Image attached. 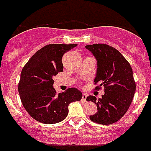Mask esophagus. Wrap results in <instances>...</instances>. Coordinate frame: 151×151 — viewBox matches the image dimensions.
<instances>
[{"label": "esophagus", "instance_id": "1", "mask_svg": "<svg viewBox=\"0 0 151 151\" xmlns=\"http://www.w3.org/2000/svg\"><path fill=\"white\" fill-rule=\"evenodd\" d=\"M87 99V94H85V93H83L82 94V97H81V101L82 102H85Z\"/></svg>", "mask_w": 151, "mask_h": 151}]
</instances>
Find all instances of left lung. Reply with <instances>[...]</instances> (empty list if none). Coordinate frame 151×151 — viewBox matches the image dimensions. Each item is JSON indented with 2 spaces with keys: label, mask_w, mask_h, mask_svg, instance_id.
Listing matches in <instances>:
<instances>
[{
  "label": "left lung",
  "mask_w": 151,
  "mask_h": 151,
  "mask_svg": "<svg viewBox=\"0 0 151 151\" xmlns=\"http://www.w3.org/2000/svg\"><path fill=\"white\" fill-rule=\"evenodd\" d=\"M86 48L97 60V72L94 79L95 90L104 87L105 94L96 99L89 96L97 106V112L90 116L93 122L109 125L119 121L130 106L135 92V82L129 63L114 47L106 44H93Z\"/></svg>",
  "instance_id": "8db88e82"
}]
</instances>
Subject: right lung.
Segmentation results:
<instances>
[{
    "label": "right lung",
    "instance_id": "1",
    "mask_svg": "<svg viewBox=\"0 0 151 151\" xmlns=\"http://www.w3.org/2000/svg\"><path fill=\"white\" fill-rule=\"evenodd\" d=\"M77 44H49L33 55L24 65L19 83V95L27 113L36 121L52 124L68 114L70 103L80 101L82 93L75 88L57 93L54 76L63 70L62 57Z\"/></svg>",
    "mask_w": 151,
    "mask_h": 151
}]
</instances>
